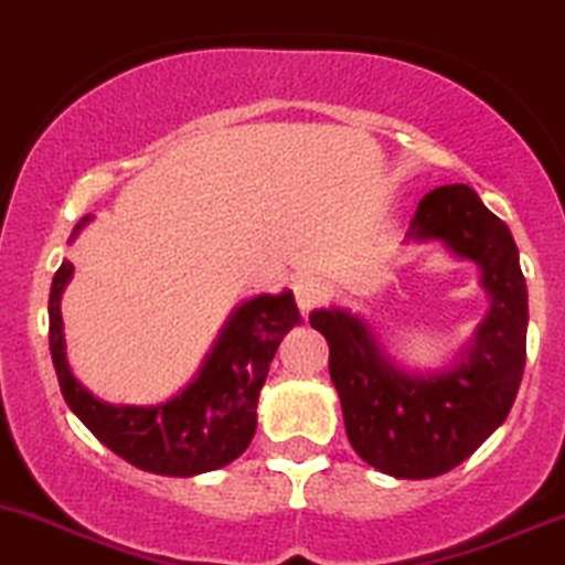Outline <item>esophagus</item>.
Listing matches in <instances>:
<instances>
[{
    "mask_svg": "<svg viewBox=\"0 0 565 565\" xmlns=\"http://www.w3.org/2000/svg\"><path fill=\"white\" fill-rule=\"evenodd\" d=\"M326 295H328L326 281L317 276H303V278H298V284H295V300H298V306L303 311L320 306L322 300H326Z\"/></svg>",
    "mask_w": 565,
    "mask_h": 565,
    "instance_id": "obj_1",
    "label": "esophagus"
}]
</instances>
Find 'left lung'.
Segmentation results:
<instances>
[{
    "label": "left lung",
    "instance_id": "left-lung-1",
    "mask_svg": "<svg viewBox=\"0 0 565 565\" xmlns=\"http://www.w3.org/2000/svg\"><path fill=\"white\" fill-rule=\"evenodd\" d=\"M428 243L475 262L489 295V311L450 364H399L344 306L309 315L331 348L328 370L350 445L377 472L403 480L436 478L467 461L505 422L527 355V284L511 228L469 184H447L419 201L405 234V245Z\"/></svg>",
    "mask_w": 565,
    "mask_h": 565
}]
</instances>
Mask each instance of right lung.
<instances>
[{"mask_svg": "<svg viewBox=\"0 0 565 565\" xmlns=\"http://www.w3.org/2000/svg\"><path fill=\"white\" fill-rule=\"evenodd\" d=\"M85 215L68 243L90 223ZM74 265L63 262L49 292V350L60 392L85 428L131 467L166 478L215 472L248 450L256 434V403L281 339L300 322L289 289L254 295L234 306L199 372L173 397L154 405L104 403L74 377L65 355L63 289Z\"/></svg>", "mask_w": 565, "mask_h": 565, "instance_id": "obj_1", "label": "right lung"}]
</instances>
